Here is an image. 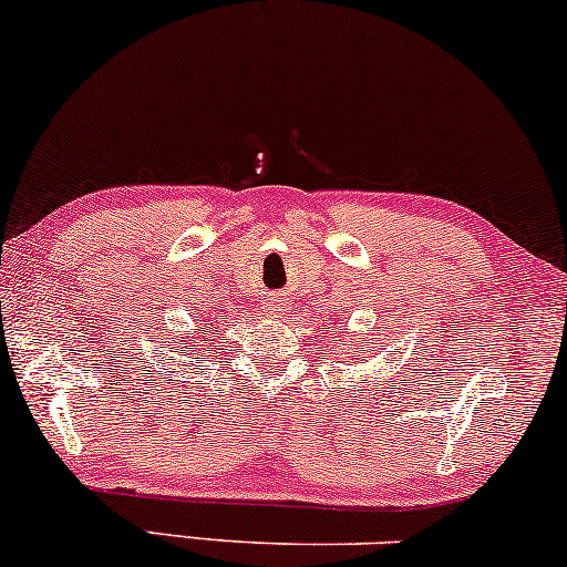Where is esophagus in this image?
Masks as SVG:
<instances>
[{
  "label": "esophagus",
  "instance_id": "obj_1",
  "mask_svg": "<svg viewBox=\"0 0 567 567\" xmlns=\"http://www.w3.org/2000/svg\"><path fill=\"white\" fill-rule=\"evenodd\" d=\"M269 311H271V306H269Z\"/></svg>",
  "mask_w": 567,
  "mask_h": 567
}]
</instances>
